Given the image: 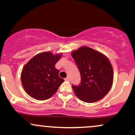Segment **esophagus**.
I'll return each instance as SVG.
<instances>
[{
  "instance_id": "1",
  "label": "esophagus",
  "mask_w": 135,
  "mask_h": 135,
  "mask_svg": "<svg viewBox=\"0 0 135 135\" xmlns=\"http://www.w3.org/2000/svg\"><path fill=\"white\" fill-rule=\"evenodd\" d=\"M65 81H70V78H69V77H67V78H66L65 79Z\"/></svg>"
}]
</instances>
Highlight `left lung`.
<instances>
[{
  "label": "left lung",
  "instance_id": "left-lung-1",
  "mask_svg": "<svg viewBox=\"0 0 135 135\" xmlns=\"http://www.w3.org/2000/svg\"><path fill=\"white\" fill-rule=\"evenodd\" d=\"M72 56L81 78L79 85H72L77 97L88 103L103 98L111 89L113 80V68L108 59L88 47L73 51Z\"/></svg>",
  "mask_w": 135,
  "mask_h": 135
}]
</instances>
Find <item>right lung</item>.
I'll list each match as a JSON object with an SVG mask.
<instances>
[{
	"mask_svg": "<svg viewBox=\"0 0 135 135\" xmlns=\"http://www.w3.org/2000/svg\"><path fill=\"white\" fill-rule=\"evenodd\" d=\"M61 54L54 55L51 52L40 53L23 66L21 81L25 91L37 100L49 99L56 92L64 79L59 76L55 68Z\"/></svg>",
	"mask_w": 135,
	"mask_h": 135,
	"instance_id": "add662e5",
	"label": "right lung"
}]
</instances>
